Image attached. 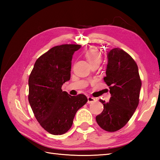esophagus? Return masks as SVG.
Wrapping results in <instances>:
<instances>
[{
  "instance_id": "1",
  "label": "esophagus",
  "mask_w": 160,
  "mask_h": 160,
  "mask_svg": "<svg viewBox=\"0 0 160 160\" xmlns=\"http://www.w3.org/2000/svg\"><path fill=\"white\" fill-rule=\"evenodd\" d=\"M87 99H88V101H87V103L88 104L93 103V102H96V100L94 98L91 97V96H88L87 97Z\"/></svg>"
}]
</instances>
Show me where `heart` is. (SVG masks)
<instances>
[{"label": "heart", "mask_w": 160, "mask_h": 160, "mask_svg": "<svg viewBox=\"0 0 160 160\" xmlns=\"http://www.w3.org/2000/svg\"><path fill=\"white\" fill-rule=\"evenodd\" d=\"M85 57L90 64H92L93 63L100 64L102 61L101 54L98 52V50L96 48H95V47L90 48L85 53Z\"/></svg>", "instance_id": "heart-1"}]
</instances>
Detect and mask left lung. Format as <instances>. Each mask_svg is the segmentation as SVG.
<instances>
[{
  "label": "left lung",
  "mask_w": 160,
  "mask_h": 160,
  "mask_svg": "<svg viewBox=\"0 0 160 160\" xmlns=\"http://www.w3.org/2000/svg\"><path fill=\"white\" fill-rule=\"evenodd\" d=\"M107 58L104 80L109 87L111 97L108 102L100 100L104 110L96 119L104 130L115 132L127 124L136 110L142 81L136 62L124 50L111 49Z\"/></svg>",
  "instance_id": "8db88e82"
}]
</instances>
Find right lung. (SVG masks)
<instances>
[{"instance_id": "1", "label": "right lung", "mask_w": 160, "mask_h": 160, "mask_svg": "<svg viewBox=\"0 0 160 160\" xmlns=\"http://www.w3.org/2000/svg\"><path fill=\"white\" fill-rule=\"evenodd\" d=\"M80 45L52 47L40 56L29 78L28 100L40 126L52 135L69 130L78 110L87 102L83 94L71 96L62 91V84L70 80L71 60Z\"/></svg>"}]
</instances>
